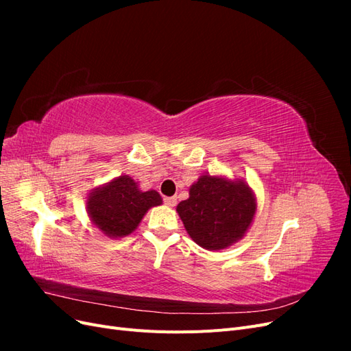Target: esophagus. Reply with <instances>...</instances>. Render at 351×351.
Listing matches in <instances>:
<instances>
[{
	"instance_id": "34e87169",
	"label": "esophagus",
	"mask_w": 351,
	"mask_h": 351,
	"mask_svg": "<svg viewBox=\"0 0 351 351\" xmlns=\"http://www.w3.org/2000/svg\"><path fill=\"white\" fill-rule=\"evenodd\" d=\"M164 204H165L167 206H169V208H173V206H176V204H177V197H174V196H171V197H164Z\"/></svg>"
}]
</instances>
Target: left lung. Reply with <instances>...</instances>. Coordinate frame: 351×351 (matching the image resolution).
<instances>
[{
	"instance_id": "left-lung-1",
	"label": "left lung",
	"mask_w": 351,
	"mask_h": 351,
	"mask_svg": "<svg viewBox=\"0 0 351 351\" xmlns=\"http://www.w3.org/2000/svg\"><path fill=\"white\" fill-rule=\"evenodd\" d=\"M256 196L240 178L204 174L177 205L187 234L206 250H222L241 240L256 214Z\"/></svg>"
}]
</instances>
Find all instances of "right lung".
Here are the masks:
<instances>
[{
  "mask_svg": "<svg viewBox=\"0 0 351 351\" xmlns=\"http://www.w3.org/2000/svg\"><path fill=\"white\" fill-rule=\"evenodd\" d=\"M162 204L156 190L142 192L130 176L115 177L88 195L86 210L104 236L121 239L132 234L152 206Z\"/></svg>",
  "mask_w": 351,
  "mask_h": 351,
  "instance_id": "add662e5",
  "label": "right lung"
}]
</instances>
